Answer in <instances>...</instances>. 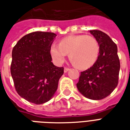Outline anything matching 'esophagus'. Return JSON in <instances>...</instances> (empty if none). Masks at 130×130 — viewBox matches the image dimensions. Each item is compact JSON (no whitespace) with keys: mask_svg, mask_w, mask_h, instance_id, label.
I'll list each match as a JSON object with an SVG mask.
<instances>
[{"mask_svg":"<svg viewBox=\"0 0 130 130\" xmlns=\"http://www.w3.org/2000/svg\"><path fill=\"white\" fill-rule=\"evenodd\" d=\"M70 70V68H64V72H68V71H69V70Z\"/></svg>","mask_w":130,"mask_h":130,"instance_id":"obj_1","label":"esophagus"}]
</instances>
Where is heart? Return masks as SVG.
Here are the masks:
<instances>
[{
  "label": "heart",
  "instance_id": "obj_1",
  "mask_svg": "<svg viewBox=\"0 0 130 130\" xmlns=\"http://www.w3.org/2000/svg\"><path fill=\"white\" fill-rule=\"evenodd\" d=\"M50 53L58 64L64 62L66 54H69V60L73 66L80 70H86L97 62L100 45L97 40L91 36L70 35L61 39L59 45H51Z\"/></svg>",
  "mask_w": 130,
  "mask_h": 130
}]
</instances>
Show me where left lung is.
I'll return each instance as SVG.
<instances>
[{
    "label": "left lung",
    "mask_w": 130,
    "mask_h": 130,
    "mask_svg": "<svg viewBox=\"0 0 130 130\" xmlns=\"http://www.w3.org/2000/svg\"><path fill=\"white\" fill-rule=\"evenodd\" d=\"M89 32L99 43V57L93 66L81 72L76 87L85 98L99 100L110 95L117 86L120 62L117 45L108 35L97 30Z\"/></svg>",
    "instance_id": "1"
}]
</instances>
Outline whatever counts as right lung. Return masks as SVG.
Here are the masks:
<instances>
[{"label": "right lung", "instance_id": "right-lung-1", "mask_svg": "<svg viewBox=\"0 0 130 130\" xmlns=\"http://www.w3.org/2000/svg\"><path fill=\"white\" fill-rule=\"evenodd\" d=\"M57 35L34 32L18 41L12 50L11 74L19 95L41 104L52 98L58 89L64 68L51 62L50 47Z\"/></svg>", "mask_w": 130, "mask_h": 130}]
</instances>
